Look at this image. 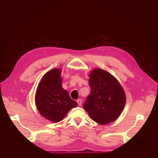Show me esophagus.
Returning <instances> with one entry per match:
<instances>
[{
  "instance_id": "obj_1",
  "label": "esophagus",
  "mask_w": 158,
  "mask_h": 158,
  "mask_svg": "<svg viewBox=\"0 0 158 158\" xmlns=\"http://www.w3.org/2000/svg\"><path fill=\"white\" fill-rule=\"evenodd\" d=\"M77 102L79 106H81L82 105V100L81 99H78L77 100Z\"/></svg>"
}]
</instances>
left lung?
I'll return each instance as SVG.
<instances>
[{
  "instance_id": "left-lung-1",
  "label": "left lung",
  "mask_w": 158,
  "mask_h": 158,
  "mask_svg": "<svg viewBox=\"0 0 158 158\" xmlns=\"http://www.w3.org/2000/svg\"><path fill=\"white\" fill-rule=\"evenodd\" d=\"M89 77L91 91L84 103V109L99 124L104 125L113 122L125 106L123 89L114 77L98 68L91 72Z\"/></svg>"
}]
</instances>
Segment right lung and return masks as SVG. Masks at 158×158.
Segmentation results:
<instances>
[{"instance_id": "right-lung-1", "label": "right lung", "mask_w": 158, "mask_h": 158, "mask_svg": "<svg viewBox=\"0 0 158 158\" xmlns=\"http://www.w3.org/2000/svg\"><path fill=\"white\" fill-rule=\"evenodd\" d=\"M35 104L40 114L53 123L60 121L77 106V102L62 87L59 69H52L44 76L36 91Z\"/></svg>"}]
</instances>
